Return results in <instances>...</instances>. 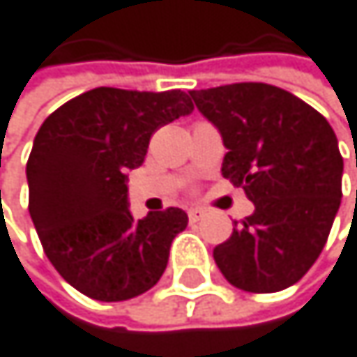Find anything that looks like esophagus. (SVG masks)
Masks as SVG:
<instances>
[{
  "mask_svg": "<svg viewBox=\"0 0 357 357\" xmlns=\"http://www.w3.org/2000/svg\"><path fill=\"white\" fill-rule=\"evenodd\" d=\"M205 214H208V212H205L203 208H190V210H188V220H190V222H199V220L205 218Z\"/></svg>",
  "mask_w": 357,
  "mask_h": 357,
  "instance_id": "obj_1",
  "label": "esophagus"
}]
</instances>
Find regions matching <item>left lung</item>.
I'll return each mask as SVG.
<instances>
[{
	"instance_id": "8db88e82",
	"label": "left lung",
	"mask_w": 357,
	"mask_h": 357,
	"mask_svg": "<svg viewBox=\"0 0 357 357\" xmlns=\"http://www.w3.org/2000/svg\"><path fill=\"white\" fill-rule=\"evenodd\" d=\"M190 96L229 149L222 177L255 203V212L214 248V261L242 291H282L317 261L338 212L342 156L336 135L319 111L268 83Z\"/></svg>"
}]
</instances>
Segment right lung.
<instances>
[{"label": "right lung", "mask_w": 357, "mask_h": 357, "mask_svg": "<svg viewBox=\"0 0 357 357\" xmlns=\"http://www.w3.org/2000/svg\"><path fill=\"white\" fill-rule=\"evenodd\" d=\"M195 109L188 93L96 87L40 126L27 160L29 214L45 255L91 300H130L160 280L180 208L135 220L126 173L143 165L152 135Z\"/></svg>", "instance_id": "right-lung-1"}]
</instances>
